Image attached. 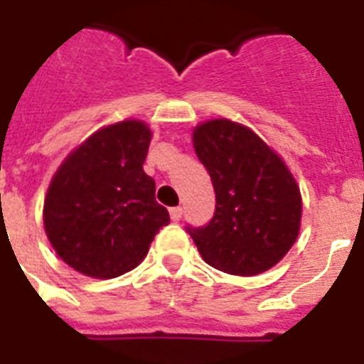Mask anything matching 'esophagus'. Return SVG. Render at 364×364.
<instances>
[{"label":"esophagus","mask_w":364,"mask_h":364,"mask_svg":"<svg viewBox=\"0 0 364 364\" xmlns=\"http://www.w3.org/2000/svg\"><path fill=\"white\" fill-rule=\"evenodd\" d=\"M181 215H183V208H179V205H177V208H171L170 210L171 221H179V219H181Z\"/></svg>","instance_id":"esophagus-1"}]
</instances>
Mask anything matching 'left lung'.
<instances>
[{
	"label": "left lung",
	"mask_w": 364,
	"mask_h": 364,
	"mask_svg": "<svg viewBox=\"0 0 364 364\" xmlns=\"http://www.w3.org/2000/svg\"><path fill=\"white\" fill-rule=\"evenodd\" d=\"M193 143L217 202L205 227H187L202 259L232 276L270 270L299 236L302 198L293 173L253 130L228 119L196 126Z\"/></svg>",
	"instance_id": "8db88e82"
}]
</instances>
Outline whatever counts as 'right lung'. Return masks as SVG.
Instances as JSON below:
<instances>
[{
	"label": "right lung",
	"mask_w": 364,
	"mask_h": 364,
	"mask_svg": "<svg viewBox=\"0 0 364 364\" xmlns=\"http://www.w3.org/2000/svg\"><path fill=\"white\" fill-rule=\"evenodd\" d=\"M151 130L141 121L105 126L62 162L48 185L43 223L58 257L85 276L134 270L170 223L143 171Z\"/></svg>",
	"instance_id": "obj_1"
}]
</instances>
